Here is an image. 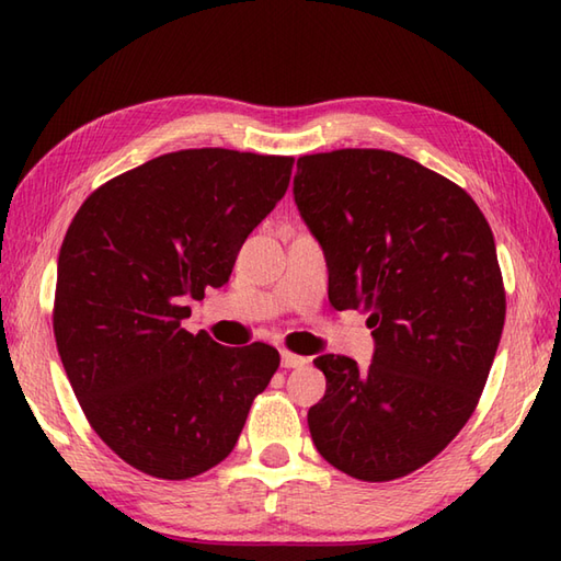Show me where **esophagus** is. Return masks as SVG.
Listing matches in <instances>:
<instances>
[{
    "label": "esophagus",
    "mask_w": 561,
    "mask_h": 561,
    "mask_svg": "<svg viewBox=\"0 0 561 561\" xmlns=\"http://www.w3.org/2000/svg\"><path fill=\"white\" fill-rule=\"evenodd\" d=\"M304 364H306L304 356L291 354V352H282V366H284V368H299V366H304Z\"/></svg>",
    "instance_id": "obj_1"
}]
</instances>
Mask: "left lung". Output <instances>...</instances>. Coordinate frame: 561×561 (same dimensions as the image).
I'll return each instance as SVG.
<instances>
[{
	"instance_id": "8db88e82",
	"label": "left lung",
	"mask_w": 561,
	"mask_h": 561,
	"mask_svg": "<svg viewBox=\"0 0 561 561\" xmlns=\"http://www.w3.org/2000/svg\"><path fill=\"white\" fill-rule=\"evenodd\" d=\"M294 202L332 308H366L374 337L366 368L313 359L328 380L313 444L350 478H404L456 438L490 376L506 316L490 224L448 178L380 149L301 157Z\"/></svg>"
}]
</instances>
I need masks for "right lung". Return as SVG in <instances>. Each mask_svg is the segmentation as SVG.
Here are the masks:
<instances>
[{
    "instance_id": "obj_1",
    "label": "right lung",
    "mask_w": 561,
    "mask_h": 561,
    "mask_svg": "<svg viewBox=\"0 0 561 561\" xmlns=\"http://www.w3.org/2000/svg\"><path fill=\"white\" fill-rule=\"evenodd\" d=\"M291 165L231 149L163 153L101 185L71 221L57 260V352L87 420L133 468L163 480L214 468L277 371L270 344L231 350L181 320L190 299L229 282Z\"/></svg>"
}]
</instances>
